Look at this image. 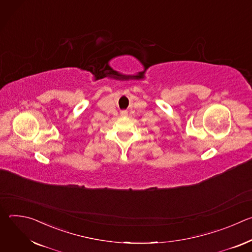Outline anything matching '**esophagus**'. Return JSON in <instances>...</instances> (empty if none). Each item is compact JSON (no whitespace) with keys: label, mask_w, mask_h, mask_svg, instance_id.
<instances>
[{"label":"esophagus","mask_w":252,"mask_h":252,"mask_svg":"<svg viewBox=\"0 0 252 252\" xmlns=\"http://www.w3.org/2000/svg\"><path fill=\"white\" fill-rule=\"evenodd\" d=\"M121 115H122V117H126V116H127V112H126V111H123V112L121 113Z\"/></svg>","instance_id":"esophagus-1"}]
</instances>
